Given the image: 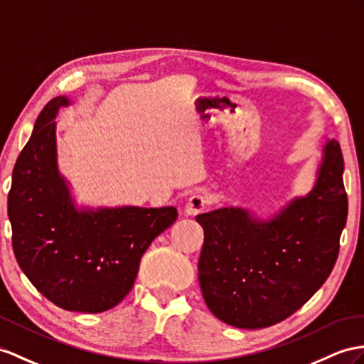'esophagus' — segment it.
Returning <instances> with one entry per match:
<instances>
[{
	"instance_id": "34e87169",
	"label": "esophagus",
	"mask_w": 364,
	"mask_h": 364,
	"mask_svg": "<svg viewBox=\"0 0 364 364\" xmlns=\"http://www.w3.org/2000/svg\"><path fill=\"white\" fill-rule=\"evenodd\" d=\"M206 206H208V200L204 195H192V197L188 200V203H186L184 213L189 217H195L206 209Z\"/></svg>"
}]
</instances>
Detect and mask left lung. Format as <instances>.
I'll return each mask as SVG.
<instances>
[{
  "instance_id": "obj_1",
  "label": "left lung",
  "mask_w": 364,
  "mask_h": 364,
  "mask_svg": "<svg viewBox=\"0 0 364 364\" xmlns=\"http://www.w3.org/2000/svg\"><path fill=\"white\" fill-rule=\"evenodd\" d=\"M343 171L338 141L326 138L312 189L272 215L240 206L197 215L204 230L198 279L217 318L241 329L267 328L323 286L348 218Z\"/></svg>"
}]
</instances>
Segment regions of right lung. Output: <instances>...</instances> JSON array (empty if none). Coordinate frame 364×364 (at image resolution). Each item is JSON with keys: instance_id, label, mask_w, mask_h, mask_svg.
I'll return each mask as SVG.
<instances>
[{"instance_id": "add662e5", "label": "right lung", "mask_w": 364, "mask_h": 364, "mask_svg": "<svg viewBox=\"0 0 364 364\" xmlns=\"http://www.w3.org/2000/svg\"><path fill=\"white\" fill-rule=\"evenodd\" d=\"M66 95L36 118L12 172L7 215L18 264L38 291L66 311L98 314L130 292L139 259L171 228L173 206H78L58 166L57 121Z\"/></svg>"}]
</instances>
